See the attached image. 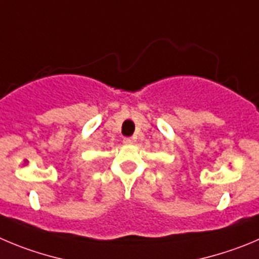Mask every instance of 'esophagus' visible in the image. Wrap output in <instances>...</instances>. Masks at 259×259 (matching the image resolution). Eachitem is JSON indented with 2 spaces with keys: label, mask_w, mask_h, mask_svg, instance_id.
Wrapping results in <instances>:
<instances>
[{
  "label": "esophagus",
  "mask_w": 259,
  "mask_h": 259,
  "mask_svg": "<svg viewBox=\"0 0 259 259\" xmlns=\"http://www.w3.org/2000/svg\"><path fill=\"white\" fill-rule=\"evenodd\" d=\"M122 143H124L125 146H130V144H133V139H132V138H124Z\"/></svg>",
  "instance_id": "esophagus-1"
}]
</instances>
